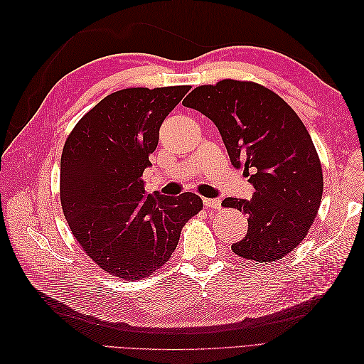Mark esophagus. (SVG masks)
I'll list each match as a JSON object with an SVG mask.
<instances>
[{"mask_svg":"<svg viewBox=\"0 0 364 364\" xmlns=\"http://www.w3.org/2000/svg\"><path fill=\"white\" fill-rule=\"evenodd\" d=\"M203 205L205 208H213V209H218L222 206V203H220V200L217 199H203Z\"/></svg>","mask_w":364,"mask_h":364,"instance_id":"1","label":"esophagus"}]
</instances>
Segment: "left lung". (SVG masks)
<instances>
[{
	"instance_id": "left-lung-1",
	"label": "left lung",
	"mask_w": 364,
	"mask_h": 364,
	"mask_svg": "<svg viewBox=\"0 0 364 364\" xmlns=\"http://www.w3.org/2000/svg\"><path fill=\"white\" fill-rule=\"evenodd\" d=\"M182 105L213 121L230 162L243 165L255 188L250 200H223L249 217L232 252L266 264L287 255L310 230L323 193L321 161L301 118L267 87L229 79L196 87Z\"/></svg>"
}]
</instances>
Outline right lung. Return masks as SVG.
<instances>
[{"mask_svg":"<svg viewBox=\"0 0 364 364\" xmlns=\"http://www.w3.org/2000/svg\"><path fill=\"white\" fill-rule=\"evenodd\" d=\"M190 86L129 87L105 97L75 124L60 159V202L73 235L98 267L138 281L167 262L200 211L194 193L147 194L164 119Z\"/></svg>","mask_w":364,"mask_h":364,"instance_id":"obj_1","label":"right lung"}]
</instances>
